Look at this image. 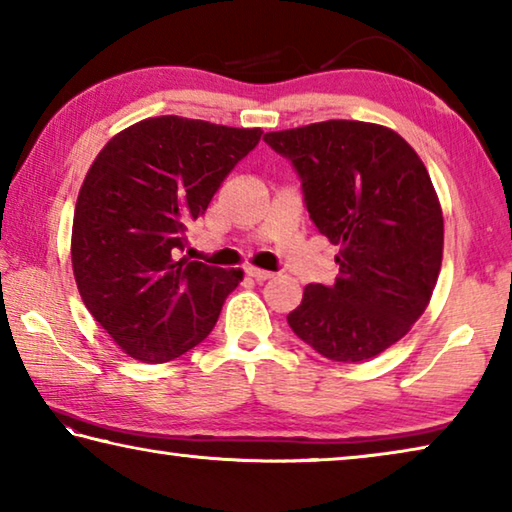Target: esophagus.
<instances>
[{
    "label": "esophagus",
    "mask_w": 512,
    "mask_h": 512,
    "mask_svg": "<svg viewBox=\"0 0 512 512\" xmlns=\"http://www.w3.org/2000/svg\"><path fill=\"white\" fill-rule=\"evenodd\" d=\"M246 273L253 277V280H257V282H264V280H271V277H275V273L264 271V268H255V266H248Z\"/></svg>",
    "instance_id": "esophagus-1"
}]
</instances>
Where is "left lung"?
Returning <instances> with one entry per match:
<instances>
[{
	"label": "left lung",
	"instance_id": "1",
	"mask_svg": "<svg viewBox=\"0 0 512 512\" xmlns=\"http://www.w3.org/2000/svg\"><path fill=\"white\" fill-rule=\"evenodd\" d=\"M264 142L291 160L311 221L339 246L336 282L307 284L291 329L332 361L377 357L427 309L443 262L427 167L404 137L368 121H318Z\"/></svg>",
	"mask_w": 512,
	"mask_h": 512
}]
</instances>
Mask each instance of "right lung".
Wrapping results in <instances>:
<instances>
[{"label":"right lung","mask_w":512,"mask_h":512,"mask_svg":"<svg viewBox=\"0 0 512 512\" xmlns=\"http://www.w3.org/2000/svg\"><path fill=\"white\" fill-rule=\"evenodd\" d=\"M259 137L262 128L164 115L128 126L94 158L74 210L72 268L85 307L128 357L164 363L196 348L244 280L178 253Z\"/></svg>","instance_id":"add662e5"}]
</instances>
